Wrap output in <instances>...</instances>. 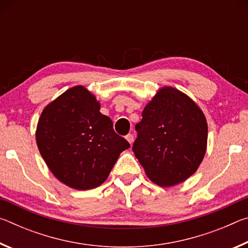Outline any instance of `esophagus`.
<instances>
[{
  "mask_svg": "<svg viewBox=\"0 0 248 248\" xmlns=\"http://www.w3.org/2000/svg\"><path fill=\"white\" fill-rule=\"evenodd\" d=\"M125 139H127V141L129 142V143L130 144H132V142H133V136H132V134H128V136L127 137H125Z\"/></svg>",
  "mask_w": 248,
  "mask_h": 248,
  "instance_id": "1",
  "label": "esophagus"
}]
</instances>
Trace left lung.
Here are the masks:
<instances>
[{"label":"left lung","mask_w":248,"mask_h":248,"mask_svg":"<svg viewBox=\"0 0 248 248\" xmlns=\"http://www.w3.org/2000/svg\"><path fill=\"white\" fill-rule=\"evenodd\" d=\"M132 150L148 177L161 187L196 173L207 151L208 124L189 96L171 86L159 89L137 124Z\"/></svg>","instance_id":"left-lung-1"}]
</instances>
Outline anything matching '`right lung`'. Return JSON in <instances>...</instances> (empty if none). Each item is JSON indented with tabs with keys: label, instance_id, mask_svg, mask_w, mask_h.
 Masks as SVG:
<instances>
[{
	"label": "right lung",
	"instance_id": "add662e5",
	"mask_svg": "<svg viewBox=\"0 0 248 248\" xmlns=\"http://www.w3.org/2000/svg\"><path fill=\"white\" fill-rule=\"evenodd\" d=\"M99 109L95 95L77 85L49 103L37 124L41 156L54 177L73 189L100 186L120 153L130 148Z\"/></svg>",
	"mask_w": 248,
	"mask_h": 248
}]
</instances>
